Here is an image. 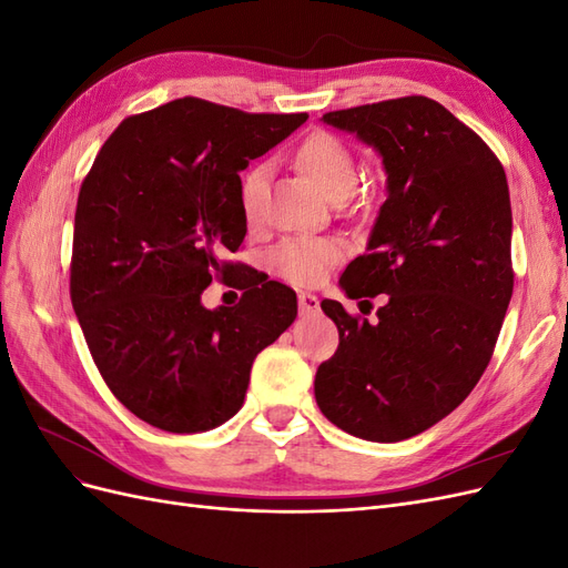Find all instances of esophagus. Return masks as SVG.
<instances>
[{
  "instance_id": "1",
  "label": "esophagus",
  "mask_w": 568,
  "mask_h": 568,
  "mask_svg": "<svg viewBox=\"0 0 568 568\" xmlns=\"http://www.w3.org/2000/svg\"><path fill=\"white\" fill-rule=\"evenodd\" d=\"M298 311L303 317L307 315H317L320 313V298L313 294H301L298 296Z\"/></svg>"
}]
</instances>
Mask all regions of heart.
Instances as JSON below:
<instances>
[{"label":"heart","mask_w":568,"mask_h":568,"mask_svg":"<svg viewBox=\"0 0 568 568\" xmlns=\"http://www.w3.org/2000/svg\"><path fill=\"white\" fill-rule=\"evenodd\" d=\"M298 165L311 175L329 199L351 194L357 180V165L353 151L338 136L329 132H315L296 151ZM267 163L248 168L239 182V203L248 222H257L267 201ZM341 261V244L326 236H291L270 253L272 270L291 284L313 286L320 284L326 272Z\"/></svg>","instance_id":"1"}]
</instances>
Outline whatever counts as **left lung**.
Wrapping results in <instances>:
<instances>
[{"instance_id":"8db88e82","label":"left lung","mask_w":568,"mask_h":568,"mask_svg":"<svg viewBox=\"0 0 568 568\" xmlns=\"http://www.w3.org/2000/svg\"><path fill=\"white\" fill-rule=\"evenodd\" d=\"M322 123L382 156L386 201L338 284L348 298L388 301L374 322L322 301L341 343L315 374V398L346 434L398 443L448 417L490 363L514 288L509 186L486 142L434 99Z\"/></svg>"}]
</instances>
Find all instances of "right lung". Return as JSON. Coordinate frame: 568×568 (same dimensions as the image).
<instances>
[{"instance_id": "obj_1", "label": "right lung", "mask_w": 568, "mask_h": 568, "mask_svg": "<svg viewBox=\"0 0 568 568\" xmlns=\"http://www.w3.org/2000/svg\"><path fill=\"white\" fill-rule=\"evenodd\" d=\"M305 120L175 99L125 118L82 182L73 311L111 393L161 432L232 419L255 355L296 320L294 291L239 272L225 255L246 236L239 173ZM217 276L245 294L209 312L200 294Z\"/></svg>"}]
</instances>
